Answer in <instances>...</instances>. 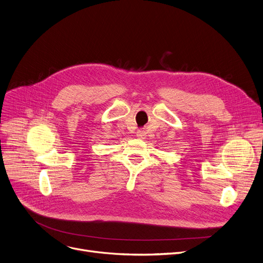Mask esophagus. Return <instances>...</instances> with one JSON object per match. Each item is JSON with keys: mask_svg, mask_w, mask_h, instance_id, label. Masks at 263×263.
<instances>
[{"mask_svg": "<svg viewBox=\"0 0 263 263\" xmlns=\"http://www.w3.org/2000/svg\"><path fill=\"white\" fill-rule=\"evenodd\" d=\"M145 135H146V133L144 132V130H138L137 132V137H139V138H141V139H143L144 137H145Z\"/></svg>", "mask_w": 263, "mask_h": 263, "instance_id": "34e87169", "label": "esophagus"}]
</instances>
